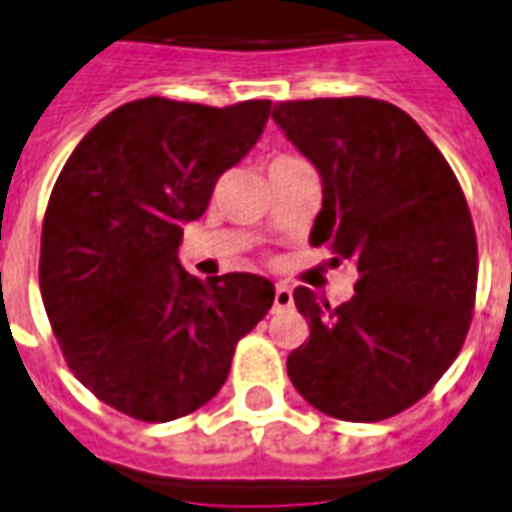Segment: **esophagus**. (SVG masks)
<instances>
[{
	"label": "esophagus",
	"instance_id": "obj_1",
	"mask_svg": "<svg viewBox=\"0 0 512 512\" xmlns=\"http://www.w3.org/2000/svg\"><path fill=\"white\" fill-rule=\"evenodd\" d=\"M287 306H293V290L287 285H276L274 290V309H287Z\"/></svg>",
	"mask_w": 512,
	"mask_h": 512
}]
</instances>
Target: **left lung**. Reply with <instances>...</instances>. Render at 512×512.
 I'll list each match as a JSON object with an SVG mask.
<instances>
[{
    "label": "left lung",
    "instance_id": "8db88e82",
    "mask_svg": "<svg viewBox=\"0 0 512 512\" xmlns=\"http://www.w3.org/2000/svg\"><path fill=\"white\" fill-rule=\"evenodd\" d=\"M271 116L323 179L309 241L358 268L355 295L336 309L295 287L309 339L287 355V374L331 418H391L434 388L467 339L478 287L467 198L391 102L293 100Z\"/></svg>",
    "mask_w": 512,
    "mask_h": 512
}]
</instances>
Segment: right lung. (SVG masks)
Returning a JSON list of instances; mask_svg holds the SVG:
<instances>
[{"label":"right lung","instance_id":"obj_1","mask_svg":"<svg viewBox=\"0 0 512 512\" xmlns=\"http://www.w3.org/2000/svg\"><path fill=\"white\" fill-rule=\"evenodd\" d=\"M271 100L227 108L146 97L97 121L43 219L40 293L64 361L100 401L146 423L184 418L225 385L241 336L274 304L266 276L200 282L184 225L246 157Z\"/></svg>","mask_w":512,"mask_h":512}]
</instances>
